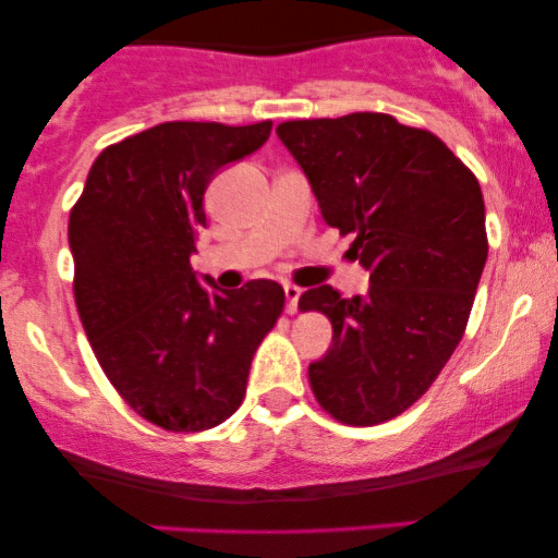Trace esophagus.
<instances>
[{
	"instance_id": "34e87169",
	"label": "esophagus",
	"mask_w": 558,
	"mask_h": 558,
	"mask_svg": "<svg viewBox=\"0 0 558 558\" xmlns=\"http://www.w3.org/2000/svg\"><path fill=\"white\" fill-rule=\"evenodd\" d=\"M299 299H301V288L299 286H286V306L288 312H296L299 310Z\"/></svg>"
}]
</instances>
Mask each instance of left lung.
Listing matches in <instances>:
<instances>
[{"label": "left lung", "mask_w": 558, "mask_h": 558, "mask_svg": "<svg viewBox=\"0 0 558 558\" xmlns=\"http://www.w3.org/2000/svg\"><path fill=\"white\" fill-rule=\"evenodd\" d=\"M278 138L369 272L364 296L301 293V310L332 323L310 386L343 425H380L433 386L462 341L488 259L483 191L438 136L383 112L288 120Z\"/></svg>", "instance_id": "left-lung-1"}]
</instances>
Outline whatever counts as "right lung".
I'll list each match as a JSON object with an SVG mask.
<instances>
[{"instance_id":"1","label":"right lung","mask_w":558,"mask_h":558,"mask_svg":"<svg viewBox=\"0 0 558 558\" xmlns=\"http://www.w3.org/2000/svg\"><path fill=\"white\" fill-rule=\"evenodd\" d=\"M270 131V120H175L141 131L94 159L70 213L73 291L88 343L128 407L165 430L226 422L246 393L254 351L283 312L275 280L217 293L191 270L209 181L254 155Z\"/></svg>"}]
</instances>
